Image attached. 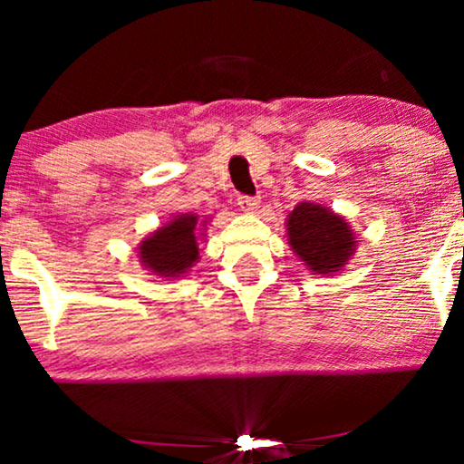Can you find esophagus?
I'll list each match as a JSON object with an SVG mask.
<instances>
[{
	"label": "esophagus",
	"mask_w": 464,
	"mask_h": 464,
	"mask_svg": "<svg viewBox=\"0 0 464 464\" xmlns=\"http://www.w3.org/2000/svg\"><path fill=\"white\" fill-rule=\"evenodd\" d=\"M238 207L246 213H253V211H257L259 198L257 196H238Z\"/></svg>",
	"instance_id": "34e87169"
}]
</instances>
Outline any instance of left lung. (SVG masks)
Masks as SVG:
<instances>
[{"mask_svg": "<svg viewBox=\"0 0 464 464\" xmlns=\"http://www.w3.org/2000/svg\"><path fill=\"white\" fill-rule=\"evenodd\" d=\"M291 249L314 275H334L344 268L357 246L354 232L332 208L300 202L287 218Z\"/></svg>", "mask_w": 464, "mask_h": 464, "instance_id": "left-lung-1", "label": "left lung"}]
</instances>
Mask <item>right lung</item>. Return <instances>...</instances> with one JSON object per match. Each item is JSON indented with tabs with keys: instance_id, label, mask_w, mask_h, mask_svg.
<instances>
[{
	"instance_id": "obj_1",
	"label": "right lung",
	"mask_w": 464,
	"mask_h": 464,
	"mask_svg": "<svg viewBox=\"0 0 464 464\" xmlns=\"http://www.w3.org/2000/svg\"><path fill=\"white\" fill-rule=\"evenodd\" d=\"M139 259L156 276H183L198 259V215L181 213L139 245Z\"/></svg>"
}]
</instances>
